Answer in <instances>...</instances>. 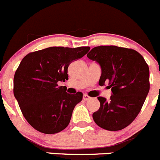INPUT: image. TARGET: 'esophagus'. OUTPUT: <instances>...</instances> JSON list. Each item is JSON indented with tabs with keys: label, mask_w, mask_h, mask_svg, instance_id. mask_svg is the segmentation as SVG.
I'll use <instances>...</instances> for the list:
<instances>
[{
	"label": "esophagus",
	"mask_w": 160,
	"mask_h": 160,
	"mask_svg": "<svg viewBox=\"0 0 160 160\" xmlns=\"http://www.w3.org/2000/svg\"><path fill=\"white\" fill-rule=\"evenodd\" d=\"M92 98L90 97L89 96H88V95L87 94H84V96H83V99L84 100H85V101H87V100H89V99H91Z\"/></svg>",
	"instance_id": "34e87169"
}]
</instances>
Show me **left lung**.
<instances>
[{"label":"left lung","instance_id":"obj_1","mask_svg":"<svg viewBox=\"0 0 160 160\" xmlns=\"http://www.w3.org/2000/svg\"><path fill=\"white\" fill-rule=\"evenodd\" d=\"M87 57L100 65L99 85L108 83L113 92L109 101L98 97L100 107L93 120L105 130H122L138 115L149 91L148 64L136 50L117 46L96 47Z\"/></svg>","mask_w":160,"mask_h":160}]
</instances>
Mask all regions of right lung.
Returning a JSON list of instances; mask_svg holds the SVG:
<instances>
[{
	"instance_id": "obj_1",
	"label": "right lung",
	"mask_w": 160,
	"mask_h": 160,
	"mask_svg": "<svg viewBox=\"0 0 160 160\" xmlns=\"http://www.w3.org/2000/svg\"><path fill=\"white\" fill-rule=\"evenodd\" d=\"M89 47H51L24 57L14 76V95L23 116L38 132L51 134L68 127L83 94H69L59 82L68 80V68Z\"/></svg>"
}]
</instances>
